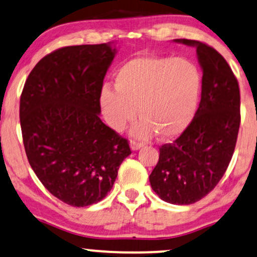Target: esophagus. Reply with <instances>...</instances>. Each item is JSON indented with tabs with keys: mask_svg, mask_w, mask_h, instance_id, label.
<instances>
[{
	"mask_svg": "<svg viewBox=\"0 0 257 257\" xmlns=\"http://www.w3.org/2000/svg\"><path fill=\"white\" fill-rule=\"evenodd\" d=\"M144 144H142V142H139V141H136V140H132L131 141V148H132V151H138V149H140V148H142L144 147Z\"/></svg>",
	"mask_w": 257,
	"mask_h": 257,
	"instance_id": "obj_1",
	"label": "esophagus"
}]
</instances>
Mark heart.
I'll return each mask as SVG.
<instances>
[{"label": "heart", "instance_id": "obj_1", "mask_svg": "<svg viewBox=\"0 0 257 257\" xmlns=\"http://www.w3.org/2000/svg\"><path fill=\"white\" fill-rule=\"evenodd\" d=\"M115 90L103 87L99 108L106 124L122 132L139 115L133 135L162 140L177 138L196 115L201 76L184 58L141 56L125 61L113 77Z\"/></svg>", "mask_w": 257, "mask_h": 257}]
</instances>
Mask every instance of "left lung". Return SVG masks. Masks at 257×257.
Segmentation results:
<instances>
[{"label":"left lung","instance_id":"8db88e82","mask_svg":"<svg viewBox=\"0 0 257 257\" xmlns=\"http://www.w3.org/2000/svg\"><path fill=\"white\" fill-rule=\"evenodd\" d=\"M174 41L197 48L201 99L186 131L160 147L149 181L162 200L190 205L210 193L229 166L241 123V97L235 74L215 48L197 40Z\"/></svg>","mask_w":257,"mask_h":257}]
</instances>
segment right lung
I'll use <instances>...</instances> for the list:
<instances>
[{
	"mask_svg": "<svg viewBox=\"0 0 257 257\" xmlns=\"http://www.w3.org/2000/svg\"><path fill=\"white\" fill-rule=\"evenodd\" d=\"M116 54L111 42L59 48L35 65L20 98L26 155L39 180L71 206L98 203L132 154L99 118V95Z\"/></svg>",
	"mask_w": 257,
	"mask_h": 257,
	"instance_id": "1",
	"label": "right lung"
}]
</instances>
